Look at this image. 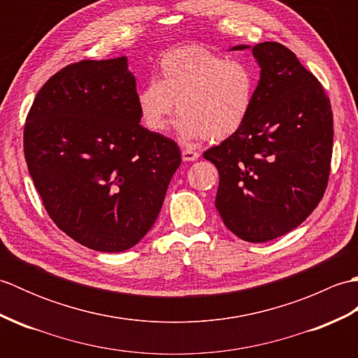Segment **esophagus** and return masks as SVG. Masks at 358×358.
Masks as SVG:
<instances>
[{
    "instance_id": "1",
    "label": "esophagus",
    "mask_w": 358,
    "mask_h": 358,
    "mask_svg": "<svg viewBox=\"0 0 358 358\" xmlns=\"http://www.w3.org/2000/svg\"><path fill=\"white\" fill-rule=\"evenodd\" d=\"M200 157V154L196 150H192V149H183L181 150V158L185 159V162H195L196 158Z\"/></svg>"
}]
</instances>
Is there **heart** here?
I'll use <instances>...</instances> for the list:
<instances>
[{"instance_id": "1", "label": "heart", "mask_w": 358, "mask_h": 358, "mask_svg": "<svg viewBox=\"0 0 358 358\" xmlns=\"http://www.w3.org/2000/svg\"><path fill=\"white\" fill-rule=\"evenodd\" d=\"M257 83L255 69L245 59L186 45L164 53L159 78L140 89L136 104L152 132H163L177 109L175 129L180 136L223 141L245 126L254 108Z\"/></svg>"}]
</instances>
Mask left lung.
<instances>
[{
    "label": "left lung",
    "instance_id": "left-lung-1",
    "mask_svg": "<svg viewBox=\"0 0 358 358\" xmlns=\"http://www.w3.org/2000/svg\"><path fill=\"white\" fill-rule=\"evenodd\" d=\"M260 67L248 121L204 152L220 173L215 208L227 229L264 243L295 229L328 186L332 155L329 98L295 53L275 41L250 48Z\"/></svg>",
    "mask_w": 358,
    "mask_h": 358
}]
</instances>
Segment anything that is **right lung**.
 <instances>
[{"label": "right lung", "mask_w": 358, "mask_h": 358, "mask_svg": "<svg viewBox=\"0 0 358 358\" xmlns=\"http://www.w3.org/2000/svg\"><path fill=\"white\" fill-rule=\"evenodd\" d=\"M127 57L64 67L36 94L24 157L50 218L100 252L135 246L162 210L180 148L140 124Z\"/></svg>", "instance_id": "right-lung-1"}]
</instances>
